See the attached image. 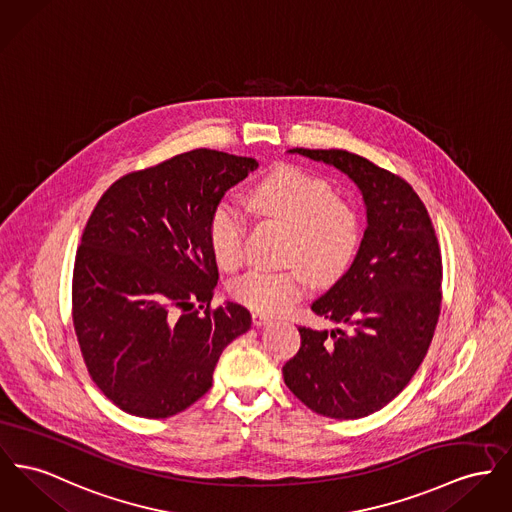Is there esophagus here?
I'll return each instance as SVG.
<instances>
[{
    "label": "esophagus",
    "mask_w": 512,
    "mask_h": 512,
    "mask_svg": "<svg viewBox=\"0 0 512 512\" xmlns=\"http://www.w3.org/2000/svg\"><path fill=\"white\" fill-rule=\"evenodd\" d=\"M252 322H254V326H264V324L272 322V316L264 314V312H252Z\"/></svg>",
    "instance_id": "1"
}]
</instances>
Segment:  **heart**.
<instances>
[{
	"label": "heart",
	"mask_w": 512,
	"mask_h": 512,
	"mask_svg": "<svg viewBox=\"0 0 512 512\" xmlns=\"http://www.w3.org/2000/svg\"><path fill=\"white\" fill-rule=\"evenodd\" d=\"M248 204L291 227L287 262L295 266L281 272L250 270L233 279L229 293L240 305L264 314L283 312L307 293V271L318 281H334L353 262L361 239L359 215L324 180L295 167H279L250 188ZM244 235L246 217L240 207L229 200L213 207L207 240L221 270L239 268Z\"/></svg>",
	"instance_id": "1"
}]
</instances>
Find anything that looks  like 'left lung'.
Wrapping results in <instances>:
<instances>
[{
    "label": "left lung",
    "instance_id": "left-lung-1",
    "mask_svg": "<svg viewBox=\"0 0 512 512\" xmlns=\"http://www.w3.org/2000/svg\"><path fill=\"white\" fill-rule=\"evenodd\" d=\"M334 165L361 190L367 229L351 268L312 312L340 328L299 326L301 347L283 380L307 408L359 419L392 402L433 340L443 260L429 211L408 182L345 149H289Z\"/></svg>",
    "mask_w": 512,
    "mask_h": 512
}]
</instances>
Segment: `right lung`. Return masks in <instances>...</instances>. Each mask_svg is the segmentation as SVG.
<instances>
[{
    "mask_svg": "<svg viewBox=\"0 0 512 512\" xmlns=\"http://www.w3.org/2000/svg\"><path fill=\"white\" fill-rule=\"evenodd\" d=\"M256 169L250 157L194 149L124 174L95 205L75 254L71 316L89 375L122 411L165 419L190 408L223 349L250 330L246 308L211 307L219 272L207 223Z\"/></svg>",
    "mask_w": 512,
    "mask_h": 512,
    "instance_id": "1",
    "label": "right lung"
}]
</instances>
